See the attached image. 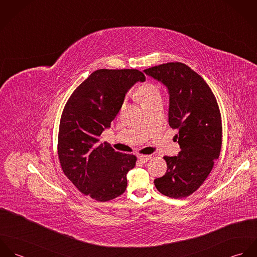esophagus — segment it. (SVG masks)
Returning a JSON list of instances; mask_svg holds the SVG:
<instances>
[{
	"mask_svg": "<svg viewBox=\"0 0 257 257\" xmlns=\"http://www.w3.org/2000/svg\"><path fill=\"white\" fill-rule=\"evenodd\" d=\"M150 158H151L150 155H140V156H139V160H140L141 162H143V163H146Z\"/></svg>",
	"mask_w": 257,
	"mask_h": 257,
	"instance_id": "1",
	"label": "esophagus"
}]
</instances>
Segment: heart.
Listing matches in <instances>:
<instances>
[{"label": "heart", "instance_id": "heart-1", "mask_svg": "<svg viewBox=\"0 0 257 257\" xmlns=\"http://www.w3.org/2000/svg\"><path fill=\"white\" fill-rule=\"evenodd\" d=\"M133 97L141 104L144 110L161 102L162 100L160 89L157 85L151 82H146L138 86L133 91Z\"/></svg>", "mask_w": 257, "mask_h": 257}]
</instances>
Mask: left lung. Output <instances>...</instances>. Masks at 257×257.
<instances>
[{
    "mask_svg": "<svg viewBox=\"0 0 257 257\" xmlns=\"http://www.w3.org/2000/svg\"><path fill=\"white\" fill-rule=\"evenodd\" d=\"M169 91L168 121L178 130V156H164L165 175L154 180L163 195L181 199L197 191L211 173L221 147V116L217 99L206 81L181 62L144 70Z\"/></svg>",
    "mask_w": 257,
    "mask_h": 257,
    "instance_id": "left-lung-1",
    "label": "left lung"
}]
</instances>
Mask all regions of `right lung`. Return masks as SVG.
Masks as SVG:
<instances>
[{"label": "right lung", "mask_w": 257, "mask_h": 257, "mask_svg": "<svg viewBox=\"0 0 257 257\" xmlns=\"http://www.w3.org/2000/svg\"><path fill=\"white\" fill-rule=\"evenodd\" d=\"M146 76L137 69H99L82 82L62 111L58 132V157L64 174L83 194L99 202L120 196L126 173L137 156L99 144L123 103L127 90Z\"/></svg>", "instance_id": "add662e5"}]
</instances>
